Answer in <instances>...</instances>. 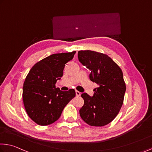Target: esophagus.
Segmentation results:
<instances>
[{"label": "esophagus", "mask_w": 152, "mask_h": 152, "mask_svg": "<svg viewBox=\"0 0 152 152\" xmlns=\"http://www.w3.org/2000/svg\"><path fill=\"white\" fill-rule=\"evenodd\" d=\"M76 96H80L81 95V93L79 92L78 91H76Z\"/></svg>", "instance_id": "obj_1"}]
</instances>
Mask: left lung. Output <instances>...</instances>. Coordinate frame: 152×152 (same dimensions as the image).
Masks as SVG:
<instances>
[{"label": "left lung", "instance_id": "8db88e82", "mask_svg": "<svg viewBox=\"0 0 152 152\" xmlns=\"http://www.w3.org/2000/svg\"><path fill=\"white\" fill-rule=\"evenodd\" d=\"M78 60L91 71L89 78L98 86L93 96L84 93V105L79 112L86 123L103 126L110 123L123 104L126 91L122 69L107 55L90 50H80Z\"/></svg>", "mask_w": 152, "mask_h": 152}]
</instances>
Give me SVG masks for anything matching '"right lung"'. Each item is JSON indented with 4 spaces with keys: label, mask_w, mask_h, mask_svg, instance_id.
Returning a JSON list of instances; mask_svg holds the SVG:
<instances>
[{
    "label": "right lung",
    "mask_w": 152,
    "mask_h": 152,
    "mask_svg": "<svg viewBox=\"0 0 152 152\" xmlns=\"http://www.w3.org/2000/svg\"><path fill=\"white\" fill-rule=\"evenodd\" d=\"M75 53L50 55L36 64L26 76L22 95L24 107L28 116L40 126L57 121L65 106L76 96L74 89L62 91L55 86L66 64Z\"/></svg>",
    "instance_id": "add662e5"
}]
</instances>
